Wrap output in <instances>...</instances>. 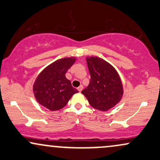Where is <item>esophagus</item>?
<instances>
[{
  "label": "esophagus",
  "mask_w": 160,
  "mask_h": 160,
  "mask_svg": "<svg viewBox=\"0 0 160 160\" xmlns=\"http://www.w3.org/2000/svg\"><path fill=\"white\" fill-rule=\"evenodd\" d=\"M78 91H79V92H81L82 90V85H80V86H79V87L78 88Z\"/></svg>",
  "instance_id": "1"
}]
</instances>
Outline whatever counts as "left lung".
Instances as JSON below:
<instances>
[{"label":"left lung","mask_w":160,"mask_h":160,"mask_svg":"<svg viewBox=\"0 0 160 160\" xmlns=\"http://www.w3.org/2000/svg\"><path fill=\"white\" fill-rule=\"evenodd\" d=\"M91 80L81 93L92 107L108 111L117 105L124 95L122 79L108 62L96 56L86 57Z\"/></svg>","instance_id":"1"}]
</instances>
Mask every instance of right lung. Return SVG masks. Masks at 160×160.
<instances>
[{"instance_id":"obj_1","label":"right lung","mask_w":160,"mask_h":160,"mask_svg":"<svg viewBox=\"0 0 160 160\" xmlns=\"http://www.w3.org/2000/svg\"><path fill=\"white\" fill-rule=\"evenodd\" d=\"M76 59L75 57L57 59L38 74L32 86V92L40 105L51 111L59 110L73 95L79 92L65 77V73Z\"/></svg>"}]
</instances>
